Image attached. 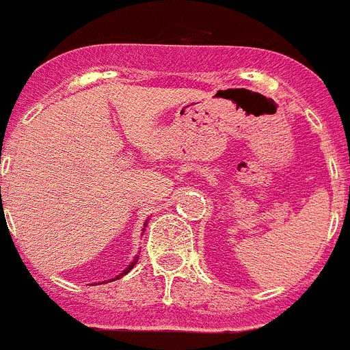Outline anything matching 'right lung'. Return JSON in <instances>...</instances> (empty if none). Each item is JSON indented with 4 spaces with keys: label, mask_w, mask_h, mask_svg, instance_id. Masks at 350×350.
Returning <instances> with one entry per match:
<instances>
[{
    "label": "right lung",
    "mask_w": 350,
    "mask_h": 350,
    "mask_svg": "<svg viewBox=\"0 0 350 350\" xmlns=\"http://www.w3.org/2000/svg\"><path fill=\"white\" fill-rule=\"evenodd\" d=\"M135 264H136V260H135V262H131V264H129V268L124 269V273H120L116 278H120V277H124V275H126V273H129V269H133V266H135ZM113 280H115V278H113Z\"/></svg>",
    "instance_id": "obj_1"
}]
</instances>
